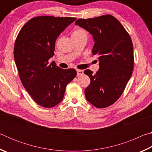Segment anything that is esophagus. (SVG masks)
Masks as SVG:
<instances>
[{"instance_id":"1","label":"esophagus","mask_w":152,"mask_h":152,"mask_svg":"<svg viewBox=\"0 0 152 152\" xmlns=\"http://www.w3.org/2000/svg\"><path fill=\"white\" fill-rule=\"evenodd\" d=\"M84 74V72L83 70H77V76H82V74Z\"/></svg>"}]
</instances>
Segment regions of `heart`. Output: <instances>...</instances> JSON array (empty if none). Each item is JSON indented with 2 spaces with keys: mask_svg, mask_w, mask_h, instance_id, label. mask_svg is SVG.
<instances>
[{
  "mask_svg": "<svg viewBox=\"0 0 152 152\" xmlns=\"http://www.w3.org/2000/svg\"><path fill=\"white\" fill-rule=\"evenodd\" d=\"M82 33H86L84 31L82 30V29H76L72 32V35H78L82 34Z\"/></svg>",
  "mask_w": 152,
  "mask_h": 152,
  "instance_id": "b5f03b06",
  "label": "heart"
}]
</instances>
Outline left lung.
Returning <instances> with one entry per match:
<instances>
[{"mask_svg":"<svg viewBox=\"0 0 152 152\" xmlns=\"http://www.w3.org/2000/svg\"><path fill=\"white\" fill-rule=\"evenodd\" d=\"M75 25L92 35L94 45L92 53L99 56L100 68L96 73L90 70L84 72L91 79L84 91L86 99L99 109L110 106L122 94L132 75V39L119 20L110 15L80 19Z\"/></svg>","mask_w":152,"mask_h":152,"instance_id":"left-lung-1","label":"left lung"}]
</instances>
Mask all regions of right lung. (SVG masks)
<instances>
[{
	"label": "right lung",
	"instance_id": "1",
	"mask_svg": "<svg viewBox=\"0 0 152 152\" xmlns=\"http://www.w3.org/2000/svg\"><path fill=\"white\" fill-rule=\"evenodd\" d=\"M74 17L39 16L25 24L15 43L14 58L24 88L35 102L45 108L62 101L67 84L76 76L74 69H61L49 60L54 55L60 33Z\"/></svg>",
	"mask_w": 152,
	"mask_h": 152
}]
</instances>
